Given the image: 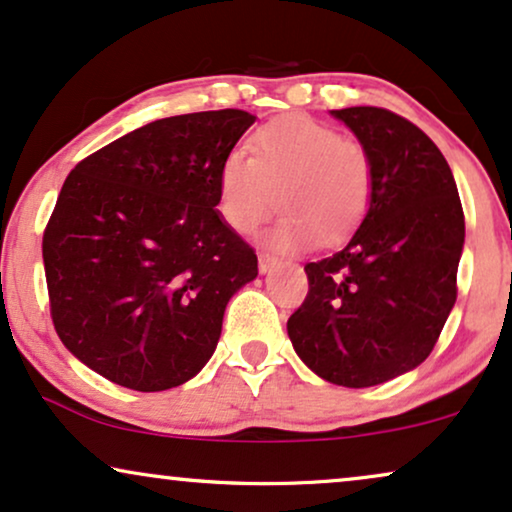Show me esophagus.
<instances>
[{
    "mask_svg": "<svg viewBox=\"0 0 512 512\" xmlns=\"http://www.w3.org/2000/svg\"><path fill=\"white\" fill-rule=\"evenodd\" d=\"M274 264H276V257L269 255V252H260V255H257V267H260V274H267Z\"/></svg>",
    "mask_w": 512,
    "mask_h": 512,
    "instance_id": "1",
    "label": "esophagus"
}]
</instances>
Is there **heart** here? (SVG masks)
Here are the masks:
<instances>
[{
  "label": "heart",
  "mask_w": 512,
  "mask_h": 512,
  "mask_svg": "<svg viewBox=\"0 0 512 512\" xmlns=\"http://www.w3.org/2000/svg\"><path fill=\"white\" fill-rule=\"evenodd\" d=\"M250 155L231 151L219 165V210L231 229L250 234L278 200L288 215L271 226L276 250L338 245L364 222L373 200L371 155L357 139L307 115H281L250 134Z\"/></svg>",
  "instance_id": "1"
}]
</instances>
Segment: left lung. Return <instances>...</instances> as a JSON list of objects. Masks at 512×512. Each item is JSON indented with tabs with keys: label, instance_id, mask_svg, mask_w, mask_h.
<instances>
[{
	"label": "left lung",
	"instance_id": "obj_1",
	"mask_svg": "<svg viewBox=\"0 0 512 512\" xmlns=\"http://www.w3.org/2000/svg\"><path fill=\"white\" fill-rule=\"evenodd\" d=\"M331 115L371 155L373 200L345 248L304 264L309 293L288 338L319 378L373 387L430 357L456 302L465 219L451 167L423 129L375 106Z\"/></svg>",
	"mask_w": 512,
	"mask_h": 512
}]
</instances>
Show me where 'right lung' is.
Here are the masks:
<instances>
[{"instance_id": "obj_1", "label": "right lung", "mask_w": 512, "mask_h": 512, "mask_svg": "<svg viewBox=\"0 0 512 512\" xmlns=\"http://www.w3.org/2000/svg\"><path fill=\"white\" fill-rule=\"evenodd\" d=\"M255 115L148 122L75 165L44 229L51 319L115 385L160 392L208 364L257 255L224 222L219 165Z\"/></svg>"}]
</instances>
